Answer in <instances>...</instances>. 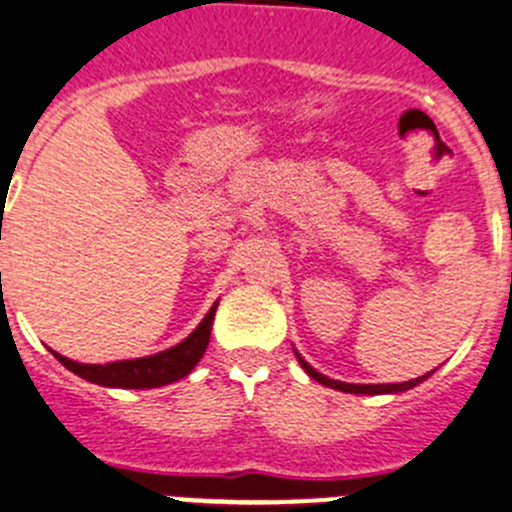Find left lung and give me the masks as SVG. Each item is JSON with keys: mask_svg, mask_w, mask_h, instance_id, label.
<instances>
[{"mask_svg": "<svg viewBox=\"0 0 512 512\" xmlns=\"http://www.w3.org/2000/svg\"><path fill=\"white\" fill-rule=\"evenodd\" d=\"M295 356H298L300 366H303L305 374H308L310 379H315L318 384H323V386H331V389L346 391V394H399V391H407V389H412V386L422 384L424 379H429V374H424V376H419V379L401 381V384H346V381H336V379H328V376L318 374V371H315L298 351H295Z\"/></svg>", "mask_w": 512, "mask_h": 512, "instance_id": "obj_1", "label": "left lung"}]
</instances>
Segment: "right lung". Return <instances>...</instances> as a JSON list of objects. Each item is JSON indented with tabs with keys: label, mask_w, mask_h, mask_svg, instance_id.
Instances as JSON below:
<instances>
[{
	"label": "right lung",
	"mask_w": 512,
	"mask_h": 512,
	"mask_svg": "<svg viewBox=\"0 0 512 512\" xmlns=\"http://www.w3.org/2000/svg\"><path fill=\"white\" fill-rule=\"evenodd\" d=\"M217 313V303L209 308L204 315V321L199 323L189 336L174 348L154 353V356L143 358H128V361H113V364H78L73 358H65L55 353L65 369L78 374L80 379L90 381V384L100 386H121V389H156V386L174 384V381L184 379L194 366L199 364V358L204 356L209 343V333H212V321Z\"/></svg>",
	"instance_id": "1"
}]
</instances>
